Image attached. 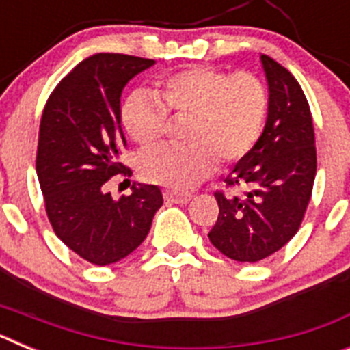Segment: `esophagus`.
I'll return each mask as SVG.
<instances>
[{
	"label": "esophagus",
	"instance_id": "esophagus-1",
	"mask_svg": "<svg viewBox=\"0 0 350 350\" xmlns=\"http://www.w3.org/2000/svg\"><path fill=\"white\" fill-rule=\"evenodd\" d=\"M191 194L189 193H178V191H165V200L168 203H187L191 202Z\"/></svg>",
	"mask_w": 350,
	"mask_h": 350
}]
</instances>
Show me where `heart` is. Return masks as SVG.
Returning a JSON list of instances; mask_svg holds the SVG:
<instances>
[{
  "label": "heart",
  "mask_w": 350,
  "mask_h": 350,
  "mask_svg": "<svg viewBox=\"0 0 350 350\" xmlns=\"http://www.w3.org/2000/svg\"><path fill=\"white\" fill-rule=\"evenodd\" d=\"M187 116L182 147H163L142 159L145 178L177 191H189L213 172L217 161L230 165L252 150L268 113L265 83L252 73L191 66L161 77L154 92L126 98L120 120L142 147L165 137L168 113Z\"/></svg>",
  "instance_id": "1"
}]
</instances>
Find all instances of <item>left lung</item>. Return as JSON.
<instances>
[{"mask_svg":"<svg viewBox=\"0 0 350 350\" xmlns=\"http://www.w3.org/2000/svg\"><path fill=\"white\" fill-rule=\"evenodd\" d=\"M268 117L261 137L224 178L243 194L217 191L219 217L208 238L222 254L256 262L295 237L312 196L317 156L308 101L299 83L262 54Z\"/></svg>","mask_w":350,"mask_h":350,"instance_id":"left-lung-1","label":"left lung"}]
</instances>
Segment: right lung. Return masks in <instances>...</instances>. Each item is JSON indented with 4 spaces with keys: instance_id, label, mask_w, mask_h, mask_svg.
Wrapping results in <instances>:
<instances>
[{
    "instance_id": "right-lung-1",
    "label": "right lung",
    "mask_w": 350,
    "mask_h": 350,
    "mask_svg": "<svg viewBox=\"0 0 350 350\" xmlns=\"http://www.w3.org/2000/svg\"><path fill=\"white\" fill-rule=\"evenodd\" d=\"M156 61L126 54H94L57 83L40 122L36 175L54 233L92 265H112L147 237L163 205L157 185L133 184L129 196L105 191L129 168L119 161L126 145L120 94Z\"/></svg>"
}]
</instances>
